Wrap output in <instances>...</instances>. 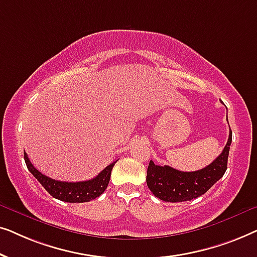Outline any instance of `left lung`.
Returning <instances> with one entry per match:
<instances>
[{"label":"left lung","mask_w":257,"mask_h":257,"mask_svg":"<svg viewBox=\"0 0 257 257\" xmlns=\"http://www.w3.org/2000/svg\"><path fill=\"white\" fill-rule=\"evenodd\" d=\"M230 144L231 131H229V138L222 153L208 166L195 172L178 171L167 165L159 166L151 160L146 177L150 191L154 196L166 202L189 201L205 194L223 177L227 170Z\"/></svg>","instance_id":"8db88e82"}]
</instances>
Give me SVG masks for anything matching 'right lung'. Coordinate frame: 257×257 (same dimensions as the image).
Segmentation results:
<instances>
[{"label":"right lung","mask_w":257,"mask_h":257,"mask_svg":"<svg viewBox=\"0 0 257 257\" xmlns=\"http://www.w3.org/2000/svg\"><path fill=\"white\" fill-rule=\"evenodd\" d=\"M24 160H26L27 167L30 171V173L40 181V184L43 186L49 194L54 196L55 199L61 200V201L71 203L89 202L91 200L96 199L103 194L107 187L108 182H110L112 168H113L114 164L117 163V160L113 161L107 167H105L96 178L91 179V180L79 182H65L54 180V179L42 174L30 163L26 152H24Z\"/></svg>","instance_id":"obj_1"}]
</instances>
